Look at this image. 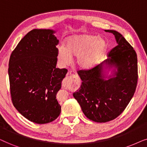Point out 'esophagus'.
I'll return each instance as SVG.
<instances>
[{"label":"esophagus","instance_id":"esophagus-1","mask_svg":"<svg viewBox=\"0 0 147 147\" xmlns=\"http://www.w3.org/2000/svg\"><path fill=\"white\" fill-rule=\"evenodd\" d=\"M68 74H69V75H70V74H71V72H68ZM70 77H71V76H70ZM69 85H70V83L69 80H68L67 79H66V81H64L62 82V85H63L64 87H68V86Z\"/></svg>","mask_w":147,"mask_h":147}]
</instances>
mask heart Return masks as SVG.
I'll use <instances>...</instances> for the list:
<instances>
[{
  "instance_id": "1",
  "label": "heart",
  "mask_w": 147,
  "mask_h": 147,
  "mask_svg": "<svg viewBox=\"0 0 147 147\" xmlns=\"http://www.w3.org/2000/svg\"><path fill=\"white\" fill-rule=\"evenodd\" d=\"M106 50L107 44L103 39L88 34L75 35L66 39L65 48L58 50V58L62 64H68L71 57L77 56L78 67L89 70L102 61Z\"/></svg>"
}]
</instances>
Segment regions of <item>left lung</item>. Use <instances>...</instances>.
Returning a JSON list of instances; mask_svg holds the SVG:
<instances>
[{
  "mask_svg": "<svg viewBox=\"0 0 147 147\" xmlns=\"http://www.w3.org/2000/svg\"><path fill=\"white\" fill-rule=\"evenodd\" d=\"M105 31L114 35L118 45L103 63L89 70L78 71L82 83L73 93L85 116L100 123L114 120L124 111L138 81L137 56L134 48L118 31ZM105 66L115 68L113 77L107 80L104 74Z\"/></svg>",
  "mask_w": 147,
  "mask_h": 147,
  "instance_id": "1",
  "label": "left lung"
}]
</instances>
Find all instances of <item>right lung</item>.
<instances>
[{"label":"right lung","instance_id":"1","mask_svg":"<svg viewBox=\"0 0 147 147\" xmlns=\"http://www.w3.org/2000/svg\"><path fill=\"white\" fill-rule=\"evenodd\" d=\"M54 33L52 29L30 31L9 59L13 104L25 118L39 124L52 122L61 111L56 96L68 70L56 67L59 41Z\"/></svg>","mask_w":147,"mask_h":147}]
</instances>
